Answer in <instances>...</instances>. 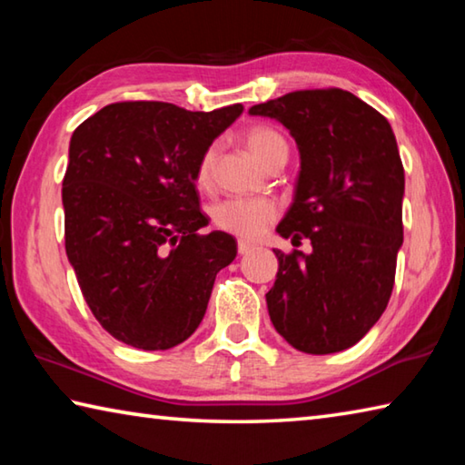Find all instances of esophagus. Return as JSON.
I'll return each mask as SVG.
<instances>
[{
  "label": "esophagus",
  "instance_id": "obj_1",
  "mask_svg": "<svg viewBox=\"0 0 465 465\" xmlns=\"http://www.w3.org/2000/svg\"><path fill=\"white\" fill-rule=\"evenodd\" d=\"M252 248H254V246H252V243H248V242H243V240L238 242V254H240V256L248 254V252H252Z\"/></svg>",
  "mask_w": 465,
  "mask_h": 465
}]
</instances>
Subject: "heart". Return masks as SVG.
I'll return each mask as SVG.
<instances>
[{
	"instance_id": "obj_1",
	"label": "heart",
	"mask_w": 465,
	"mask_h": 465,
	"mask_svg": "<svg viewBox=\"0 0 465 465\" xmlns=\"http://www.w3.org/2000/svg\"><path fill=\"white\" fill-rule=\"evenodd\" d=\"M243 141L250 153L261 160L264 166L269 163L274 155L287 152V141L282 139L279 131L266 124H256L243 133ZM215 163V147L204 149L199 163L194 170V183L196 186L207 188L211 184V174H213ZM281 209L279 204L271 199H243V196H232V199L219 201L211 207V219H213L215 227L227 233L238 235L243 240H254L262 235L266 227H269L274 219L279 217Z\"/></svg>"
}]
</instances>
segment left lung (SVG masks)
I'll return each instance as SVG.
<instances>
[{
  "mask_svg": "<svg viewBox=\"0 0 465 465\" xmlns=\"http://www.w3.org/2000/svg\"><path fill=\"white\" fill-rule=\"evenodd\" d=\"M285 124L302 155L295 199L277 232L279 272L266 293L277 332L302 352L357 344L388 308L404 242V166L388 119L341 88L297 90L254 104Z\"/></svg>",
  "mask_w": 465,
  "mask_h": 465,
  "instance_id": "1",
  "label": "left lung"
}]
</instances>
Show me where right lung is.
<instances>
[{
	"mask_svg": "<svg viewBox=\"0 0 465 465\" xmlns=\"http://www.w3.org/2000/svg\"><path fill=\"white\" fill-rule=\"evenodd\" d=\"M242 110L114 102L74 131L63 178L65 250L85 303L116 341L166 351L199 328L238 246L230 233H199L207 217L194 170Z\"/></svg>",
	"mask_w": 465,
	"mask_h": 465,
	"instance_id": "obj_1",
	"label": "right lung"
}]
</instances>
